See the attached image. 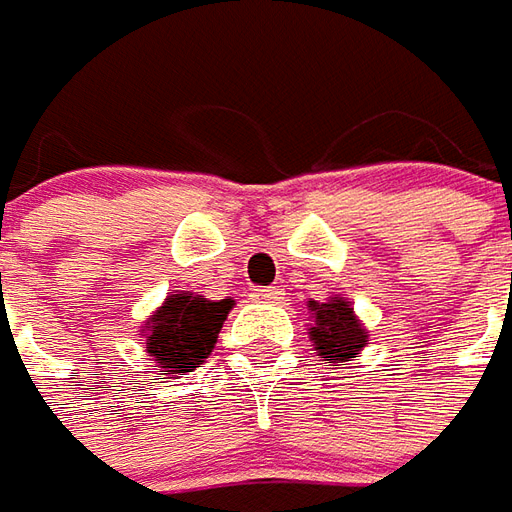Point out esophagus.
I'll list each match as a JSON object with an SVG mask.
<instances>
[{"label":"esophagus","mask_w":512,"mask_h":512,"mask_svg":"<svg viewBox=\"0 0 512 512\" xmlns=\"http://www.w3.org/2000/svg\"><path fill=\"white\" fill-rule=\"evenodd\" d=\"M256 301H264V304H281L284 301V290L279 287H259L256 293H253Z\"/></svg>","instance_id":"1"}]
</instances>
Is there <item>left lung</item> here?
<instances>
[{
	"mask_svg": "<svg viewBox=\"0 0 512 512\" xmlns=\"http://www.w3.org/2000/svg\"><path fill=\"white\" fill-rule=\"evenodd\" d=\"M310 341L312 349L329 360V366H346L349 360L360 358L369 332L355 315L352 301L344 296H332L327 301H310Z\"/></svg>",
	"mask_w": 512,
	"mask_h": 512,
	"instance_id": "1",
	"label": "left lung"
}]
</instances>
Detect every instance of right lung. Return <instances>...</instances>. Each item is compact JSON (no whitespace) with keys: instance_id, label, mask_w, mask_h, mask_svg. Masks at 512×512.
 I'll return each mask as SVG.
<instances>
[{"instance_id":"add662e5","label":"right lung","mask_w":512,"mask_h":512,"mask_svg":"<svg viewBox=\"0 0 512 512\" xmlns=\"http://www.w3.org/2000/svg\"><path fill=\"white\" fill-rule=\"evenodd\" d=\"M233 310V298H208L177 290L143 321V341L163 375H183L197 369L214 352L219 329Z\"/></svg>"}]
</instances>
